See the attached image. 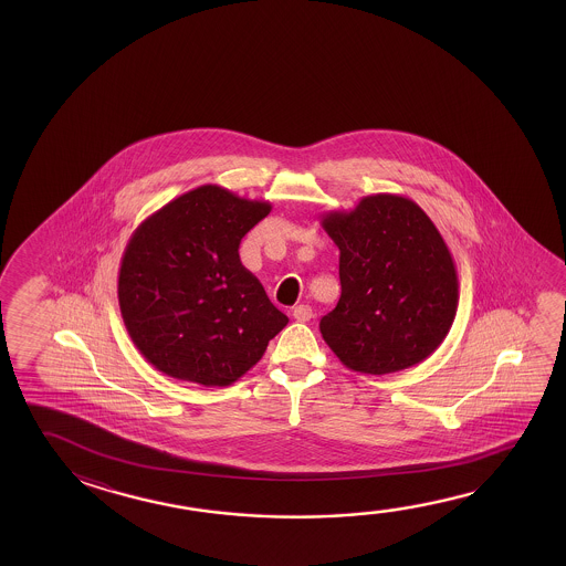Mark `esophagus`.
<instances>
[{
    "label": "esophagus",
    "mask_w": 566,
    "mask_h": 566,
    "mask_svg": "<svg viewBox=\"0 0 566 566\" xmlns=\"http://www.w3.org/2000/svg\"><path fill=\"white\" fill-rule=\"evenodd\" d=\"M292 315H294V319H296V322H310V319L314 317V312H312V307L304 306V304H302V306L294 307Z\"/></svg>",
    "instance_id": "esophagus-1"
}]
</instances>
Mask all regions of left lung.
<instances>
[{"label": "left lung", "mask_w": 566, "mask_h": 566, "mask_svg": "<svg viewBox=\"0 0 566 566\" xmlns=\"http://www.w3.org/2000/svg\"><path fill=\"white\" fill-rule=\"evenodd\" d=\"M322 227L339 249L342 296L319 319L337 359L355 373L387 375L424 361L458 310V272L440 231L412 199L363 197L327 211Z\"/></svg>", "instance_id": "1"}]
</instances>
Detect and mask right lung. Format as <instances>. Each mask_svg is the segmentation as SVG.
Returning <instances> with one entry per match:
<instances>
[{
    "label": "right lung",
    "mask_w": 566,
    "mask_h": 566,
    "mask_svg": "<svg viewBox=\"0 0 566 566\" xmlns=\"http://www.w3.org/2000/svg\"><path fill=\"white\" fill-rule=\"evenodd\" d=\"M270 211V201L209 184L179 195L132 232L118 304L132 342L158 371L229 387L286 327V315L239 256L242 237Z\"/></svg>",
    "instance_id": "obj_1"
}]
</instances>
